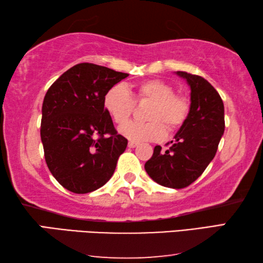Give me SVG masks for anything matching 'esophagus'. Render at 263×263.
Wrapping results in <instances>:
<instances>
[{
  "label": "esophagus",
  "mask_w": 263,
  "mask_h": 263,
  "mask_svg": "<svg viewBox=\"0 0 263 263\" xmlns=\"http://www.w3.org/2000/svg\"><path fill=\"white\" fill-rule=\"evenodd\" d=\"M137 145H138V144H137L136 141H128V144H127V146H128V147H130V148H135Z\"/></svg>",
  "instance_id": "esophagus-1"
}]
</instances>
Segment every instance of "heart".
Listing matches in <instances>:
<instances>
[{
  "instance_id": "1",
  "label": "heart",
  "mask_w": 263,
  "mask_h": 263,
  "mask_svg": "<svg viewBox=\"0 0 263 263\" xmlns=\"http://www.w3.org/2000/svg\"><path fill=\"white\" fill-rule=\"evenodd\" d=\"M151 101L145 114L148 122L130 123L135 103ZM103 104L112 121L119 127L123 126L122 135L131 140H160L168 132H175L189 117L191 102L189 97L175 92L173 84L160 79H148L133 84L128 90L123 86H114L105 92Z\"/></svg>"
}]
</instances>
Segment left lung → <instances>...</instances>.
Listing matches in <instances>:
<instances>
[{
    "label": "left lung",
    "mask_w": 263,
    "mask_h": 263,
    "mask_svg": "<svg viewBox=\"0 0 263 263\" xmlns=\"http://www.w3.org/2000/svg\"><path fill=\"white\" fill-rule=\"evenodd\" d=\"M177 74L186 80L191 89L189 117L166 151L155 146L145 171L157 183L182 189L197 180L215 158L225 119L224 103L211 83L199 75Z\"/></svg>",
    "instance_id": "8db88e82"
}]
</instances>
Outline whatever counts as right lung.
I'll list each match as a JSON object with an SVG mask.
<instances>
[{"instance_id":"obj_1","label":"right lung","mask_w":263,"mask_h":263,"mask_svg":"<svg viewBox=\"0 0 263 263\" xmlns=\"http://www.w3.org/2000/svg\"><path fill=\"white\" fill-rule=\"evenodd\" d=\"M127 73L89 62L69 68L48 88L43 102L41 138L47 167L75 194L101 188L112 176L127 139L105 110V92Z\"/></svg>"}]
</instances>
